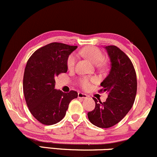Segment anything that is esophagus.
<instances>
[{
	"label": "esophagus",
	"mask_w": 157,
	"mask_h": 157,
	"mask_svg": "<svg viewBox=\"0 0 157 157\" xmlns=\"http://www.w3.org/2000/svg\"><path fill=\"white\" fill-rule=\"evenodd\" d=\"M78 98H83V99H85V98H88V95H87V94H84V93L79 92L78 93Z\"/></svg>",
	"instance_id": "obj_1"
}]
</instances>
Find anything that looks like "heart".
<instances>
[{
	"label": "heart",
	"instance_id": "heart-1",
	"mask_svg": "<svg viewBox=\"0 0 157 157\" xmlns=\"http://www.w3.org/2000/svg\"><path fill=\"white\" fill-rule=\"evenodd\" d=\"M82 55L85 56L94 65H100L103 63L104 59V54L96 47H89L80 52ZM76 62V56L75 54H71L67 59V67L68 69H72L75 66ZM95 78H88L83 77L80 80V85L84 89H88L90 87L92 82H95Z\"/></svg>",
	"mask_w": 157,
	"mask_h": 157
}]
</instances>
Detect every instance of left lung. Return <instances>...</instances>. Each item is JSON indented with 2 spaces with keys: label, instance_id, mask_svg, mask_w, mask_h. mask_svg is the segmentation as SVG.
<instances>
[{
  "label": "left lung",
  "instance_id": "obj_1",
  "mask_svg": "<svg viewBox=\"0 0 157 157\" xmlns=\"http://www.w3.org/2000/svg\"><path fill=\"white\" fill-rule=\"evenodd\" d=\"M110 59V70L103 80L100 92H106L105 102L97 101L95 108L88 113L92 124L101 128H109L118 124L130 111L135 101L137 80L135 69L128 56L114 45L106 46Z\"/></svg>",
  "mask_w": 157,
  "mask_h": 157
}]
</instances>
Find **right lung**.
Segmentation results:
<instances>
[{
	"label": "right lung",
	"mask_w": 157,
	"mask_h": 157,
	"mask_svg": "<svg viewBox=\"0 0 157 157\" xmlns=\"http://www.w3.org/2000/svg\"><path fill=\"white\" fill-rule=\"evenodd\" d=\"M77 46L53 42L33 53L26 65L23 90L31 114L45 125L56 124L65 117L77 92L64 93L55 89L54 77L68 71L67 59Z\"/></svg>",
	"instance_id": "add662e5"
}]
</instances>
